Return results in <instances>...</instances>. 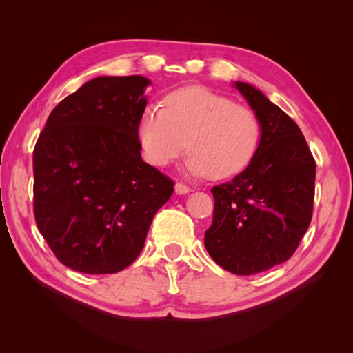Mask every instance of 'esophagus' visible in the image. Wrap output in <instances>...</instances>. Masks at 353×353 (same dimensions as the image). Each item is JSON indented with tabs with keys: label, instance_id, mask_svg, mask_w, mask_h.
I'll list each match as a JSON object with an SVG mask.
<instances>
[{
	"label": "esophagus",
	"instance_id": "obj_1",
	"mask_svg": "<svg viewBox=\"0 0 353 353\" xmlns=\"http://www.w3.org/2000/svg\"><path fill=\"white\" fill-rule=\"evenodd\" d=\"M190 191H191V188H190L188 185H185V184L178 183V184L175 185V193H176V194H188Z\"/></svg>",
	"mask_w": 353,
	"mask_h": 353
}]
</instances>
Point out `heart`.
<instances>
[{
    "label": "heart",
    "instance_id": "b5f03b06",
    "mask_svg": "<svg viewBox=\"0 0 353 353\" xmlns=\"http://www.w3.org/2000/svg\"><path fill=\"white\" fill-rule=\"evenodd\" d=\"M256 113L227 95L200 85L169 92L165 108L148 104L138 122V138L145 160L166 166L190 153V175L223 179L250 163L261 143Z\"/></svg>",
    "mask_w": 353,
    "mask_h": 353
}]
</instances>
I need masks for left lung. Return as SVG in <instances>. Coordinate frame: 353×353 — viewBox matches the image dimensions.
<instances>
[{
    "label": "left lung",
    "instance_id": "1",
    "mask_svg": "<svg viewBox=\"0 0 353 353\" xmlns=\"http://www.w3.org/2000/svg\"><path fill=\"white\" fill-rule=\"evenodd\" d=\"M236 87L262 128L250 163L213 187L215 210L205 248L223 270L252 275L292 258L312 219L315 160L301 128L253 85Z\"/></svg>",
    "mask_w": 353,
    "mask_h": 353
}]
</instances>
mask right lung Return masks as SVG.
<instances>
[{
    "label": "right lung",
    "mask_w": 353,
    "mask_h": 353,
    "mask_svg": "<svg viewBox=\"0 0 353 353\" xmlns=\"http://www.w3.org/2000/svg\"><path fill=\"white\" fill-rule=\"evenodd\" d=\"M140 74L99 77L60 101L34 150V213L56 258L83 274H114L141 253L174 183L141 159L147 105Z\"/></svg>",
    "instance_id": "right-lung-1"
}]
</instances>
